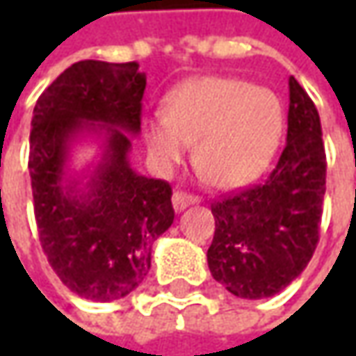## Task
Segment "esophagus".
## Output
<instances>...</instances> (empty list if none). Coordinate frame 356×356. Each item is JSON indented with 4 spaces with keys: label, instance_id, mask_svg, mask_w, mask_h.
<instances>
[{
    "label": "esophagus",
    "instance_id": "1",
    "mask_svg": "<svg viewBox=\"0 0 356 356\" xmlns=\"http://www.w3.org/2000/svg\"><path fill=\"white\" fill-rule=\"evenodd\" d=\"M198 196H192L188 192H174V196H172V206H174L176 212H182L190 204H198Z\"/></svg>",
    "mask_w": 356,
    "mask_h": 356
}]
</instances>
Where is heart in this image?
Listing matches in <instances>:
<instances>
[{
	"instance_id": "b5f03b06",
	"label": "heart",
	"mask_w": 356,
	"mask_h": 356,
	"mask_svg": "<svg viewBox=\"0 0 356 356\" xmlns=\"http://www.w3.org/2000/svg\"><path fill=\"white\" fill-rule=\"evenodd\" d=\"M283 122L280 99L229 76H196L164 99V113L143 120L148 154L170 172L194 143V164L218 188L255 178L273 154Z\"/></svg>"
}]
</instances>
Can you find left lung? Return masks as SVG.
I'll return each mask as SVG.
<instances>
[{"mask_svg":"<svg viewBox=\"0 0 356 356\" xmlns=\"http://www.w3.org/2000/svg\"><path fill=\"white\" fill-rule=\"evenodd\" d=\"M325 176L319 113L289 76L287 143L277 164L261 184L212 204L213 280L241 299H266L299 277L319 241Z\"/></svg>","mask_w":356,"mask_h":356,"instance_id":"1","label":"left lung"}]
</instances>
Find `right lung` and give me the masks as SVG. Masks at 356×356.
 <instances>
[{"label":"right lung","instance_id":"obj_1","mask_svg":"<svg viewBox=\"0 0 356 356\" xmlns=\"http://www.w3.org/2000/svg\"><path fill=\"white\" fill-rule=\"evenodd\" d=\"M144 89L138 63L89 59L65 69L33 108L29 174L41 248L59 280L92 301L132 293L152 243L174 222L170 184L130 166ZM85 136L102 140V158L79 177L68 160Z\"/></svg>","mask_w":356,"mask_h":356}]
</instances>
